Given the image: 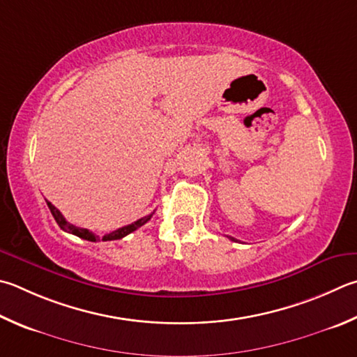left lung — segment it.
<instances>
[{
	"instance_id": "1",
	"label": "left lung",
	"mask_w": 357,
	"mask_h": 357,
	"mask_svg": "<svg viewBox=\"0 0 357 357\" xmlns=\"http://www.w3.org/2000/svg\"><path fill=\"white\" fill-rule=\"evenodd\" d=\"M231 241H234V238H232V237H231Z\"/></svg>"
}]
</instances>
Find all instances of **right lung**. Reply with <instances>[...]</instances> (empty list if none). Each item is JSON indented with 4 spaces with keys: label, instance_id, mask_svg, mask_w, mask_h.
Wrapping results in <instances>:
<instances>
[{
    "label": "right lung",
    "instance_id": "add662e5",
    "mask_svg": "<svg viewBox=\"0 0 357 357\" xmlns=\"http://www.w3.org/2000/svg\"><path fill=\"white\" fill-rule=\"evenodd\" d=\"M47 204H48V207H50L51 213H53V217H54V220H56V223L61 226V229L67 231V232H70V234H73V236L81 237V238H84V241H89V242H96V241H100V237H98V236H95L92 231L84 229V228H77V226L68 223L67 220L63 218L62 213L59 212V209H56V207H54L53 204H51L50 201H47ZM153 213H154V212H153ZM153 213H150V215H146V217H144V218L137 220V222H134V223H131V225L123 226V228H119V229H115V231H112V232H109V234L102 236L101 241H119V238H123L125 236L131 234L132 231L139 229L140 226H144V225L148 222V220H150V218L153 217Z\"/></svg>",
    "mask_w": 357,
    "mask_h": 357
}]
</instances>
